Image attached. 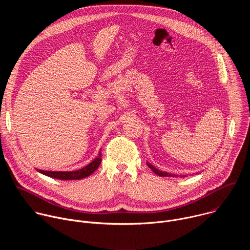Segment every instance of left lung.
<instances>
[{"instance_id":"8db88e82","label":"left lung","mask_w":250,"mask_h":250,"mask_svg":"<svg viewBox=\"0 0 250 250\" xmlns=\"http://www.w3.org/2000/svg\"><path fill=\"white\" fill-rule=\"evenodd\" d=\"M146 164H147V166L155 173V174H157L158 176H160V177H175V176H177V175H175V174H171V173H167V172H165V171H161V170H159V169H157L156 167H154L151 163H149V162H146ZM182 177H186V175H182Z\"/></svg>"}]
</instances>
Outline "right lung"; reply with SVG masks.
Returning <instances> with one entry per match:
<instances>
[{
  "label": "right lung",
  "instance_id": "1",
  "mask_svg": "<svg viewBox=\"0 0 250 250\" xmlns=\"http://www.w3.org/2000/svg\"><path fill=\"white\" fill-rule=\"evenodd\" d=\"M101 161H102V152L100 150L99 155L93 161H91L88 165H86L85 167L78 169V170H74V171H45V170L38 169V171L42 173L43 175H46V176L52 177V178H56V179H59V180H79V179H83V178L88 177L89 175L94 173L100 166Z\"/></svg>",
  "mask_w": 250,
  "mask_h": 250
}]
</instances>
